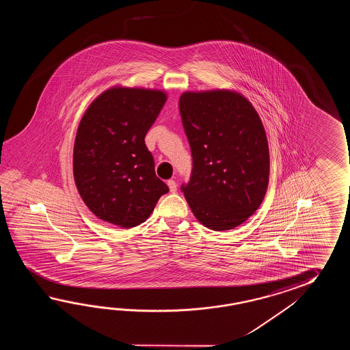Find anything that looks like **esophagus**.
Wrapping results in <instances>:
<instances>
[{"label": "esophagus", "instance_id": "esophagus-1", "mask_svg": "<svg viewBox=\"0 0 350 350\" xmlns=\"http://www.w3.org/2000/svg\"><path fill=\"white\" fill-rule=\"evenodd\" d=\"M167 186H169L170 193H175L176 189H178V185H176V183L174 180H167Z\"/></svg>", "mask_w": 350, "mask_h": 350}]
</instances>
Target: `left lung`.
I'll return each mask as SVG.
<instances>
[{
    "label": "left lung",
    "instance_id": "left-lung-1",
    "mask_svg": "<svg viewBox=\"0 0 350 350\" xmlns=\"http://www.w3.org/2000/svg\"><path fill=\"white\" fill-rule=\"evenodd\" d=\"M178 109L193 155L181 186L195 217L231 230L260 206L269 184L268 139L252 103L231 90L186 91Z\"/></svg>",
    "mask_w": 350,
    "mask_h": 350
}]
</instances>
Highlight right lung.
<instances>
[{"label":"right lung","mask_w":350,"mask_h":350,"mask_svg":"<svg viewBox=\"0 0 350 350\" xmlns=\"http://www.w3.org/2000/svg\"><path fill=\"white\" fill-rule=\"evenodd\" d=\"M166 98L161 90L113 86L82 116L75 139V184L91 213L106 223L137 226L169 191L145 145Z\"/></svg>","instance_id":"obj_1"}]
</instances>
